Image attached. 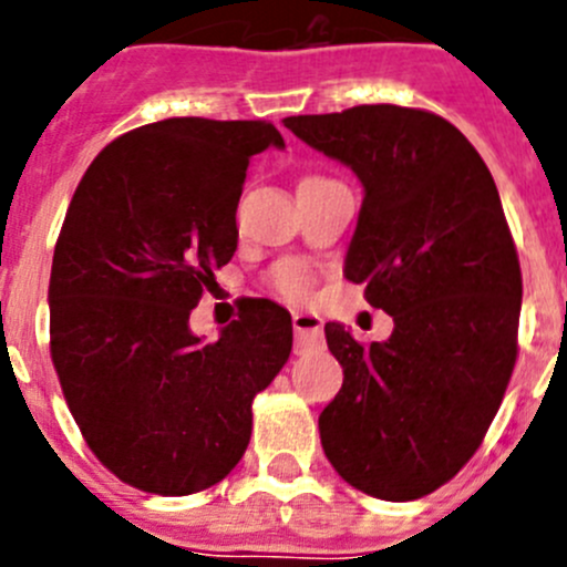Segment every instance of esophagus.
I'll return each instance as SVG.
<instances>
[{"label":"esophagus","instance_id":"obj_1","mask_svg":"<svg viewBox=\"0 0 567 567\" xmlns=\"http://www.w3.org/2000/svg\"><path fill=\"white\" fill-rule=\"evenodd\" d=\"M293 331H296V351H310L323 342V320L312 312H293Z\"/></svg>","mask_w":567,"mask_h":567}]
</instances>
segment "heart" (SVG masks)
<instances>
[{"label":"heart","mask_w":567,"mask_h":567,"mask_svg":"<svg viewBox=\"0 0 567 567\" xmlns=\"http://www.w3.org/2000/svg\"><path fill=\"white\" fill-rule=\"evenodd\" d=\"M307 181H312V177H307ZM274 288L282 296H288V299H305L307 290H310V277H307L301 266L288 262V266H279L274 271Z\"/></svg>","instance_id":"1"}]
</instances>
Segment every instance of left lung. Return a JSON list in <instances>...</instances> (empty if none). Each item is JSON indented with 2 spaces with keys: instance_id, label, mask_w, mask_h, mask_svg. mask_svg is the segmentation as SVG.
<instances>
[{
  "instance_id": "obj_1",
  "label": "left lung",
  "mask_w": 567,
  "mask_h": 567,
  "mask_svg": "<svg viewBox=\"0 0 567 567\" xmlns=\"http://www.w3.org/2000/svg\"><path fill=\"white\" fill-rule=\"evenodd\" d=\"M282 123L362 183L342 274L394 320L370 346L326 323L342 390L320 444L353 488L420 499L472 458L516 364L522 268L499 192L439 114L373 104Z\"/></svg>"
}]
</instances>
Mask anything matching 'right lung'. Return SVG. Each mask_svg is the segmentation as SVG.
Returning a JSON list of instances; mask_svg holds the SVG:
<instances>
[{"mask_svg": "<svg viewBox=\"0 0 567 567\" xmlns=\"http://www.w3.org/2000/svg\"><path fill=\"white\" fill-rule=\"evenodd\" d=\"M285 140L262 120L169 117L95 156L54 247L51 359L79 431L134 488L186 496L241 461L251 400L288 362L290 312L247 310L205 342L188 326L238 247L249 158Z\"/></svg>", "mask_w": 567, "mask_h": 567, "instance_id": "right-lung-1", "label": "right lung"}]
</instances>
